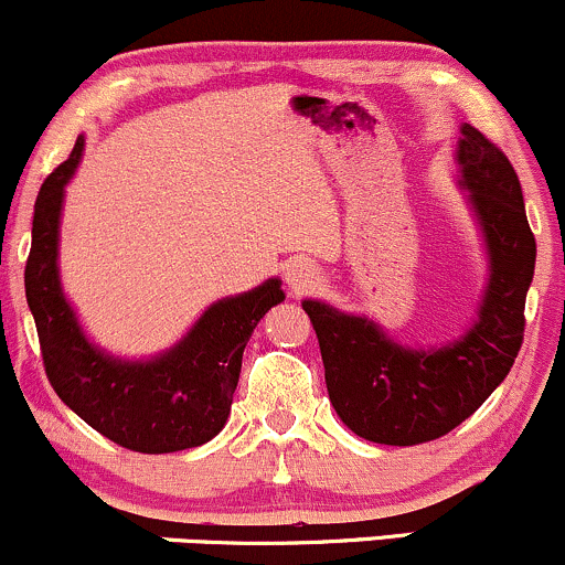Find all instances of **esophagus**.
I'll return each instance as SVG.
<instances>
[{"instance_id": "1", "label": "esophagus", "mask_w": 565, "mask_h": 565, "mask_svg": "<svg viewBox=\"0 0 565 565\" xmlns=\"http://www.w3.org/2000/svg\"><path fill=\"white\" fill-rule=\"evenodd\" d=\"M287 284L291 295H308V291H313L321 284V274L310 263H291L287 268Z\"/></svg>"}]
</instances>
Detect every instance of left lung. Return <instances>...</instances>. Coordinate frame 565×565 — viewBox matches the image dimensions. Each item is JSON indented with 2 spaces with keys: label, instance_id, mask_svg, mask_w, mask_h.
<instances>
[{
  "label": "left lung",
  "instance_id": "1",
  "mask_svg": "<svg viewBox=\"0 0 565 565\" xmlns=\"http://www.w3.org/2000/svg\"><path fill=\"white\" fill-rule=\"evenodd\" d=\"M457 161L491 263L481 316L462 340L430 353L406 350L372 321L302 302L319 337L334 412L355 436L374 444L417 446L451 433L508 377L523 345L536 242L521 180L502 148L472 125H462Z\"/></svg>",
  "mask_w": 565,
  "mask_h": 565
}]
</instances>
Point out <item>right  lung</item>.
<instances>
[{"label":"right lung","instance_id":"1","mask_svg":"<svg viewBox=\"0 0 565 565\" xmlns=\"http://www.w3.org/2000/svg\"><path fill=\"white\" fill-rule=\"evenodd\" d=\"M82 138L47 174L34 204L25 300L34 313L42 364L57 398L114 444L140 454H170L206 444L223 430L257 321L284 300L278 278L220 300L180 345L161 359L129 364L84 340L57 281V217L63 185L82 157Z\"/></svg>","mask_w":565,"mask_h":565}]
</instances>
